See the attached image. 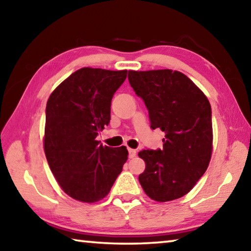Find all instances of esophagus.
Wrapping results in <instances>:
<instances>
[{
    "mask_svg": "<svg viewBox=\"0 0 251 251\" xmlns=\"http://www.w3.org/2000/svg\"><path fill=\"white\" fill-rule=\"evenodd\" d=\"M129 158L132 159L135 157V154H137V151H135L134 149H129Z\"/></svg>",
    "mask_w": 251,
    "mask_h": 251,
    "instance_id": "1",
    "label": "esophagus"
}]
</instances>
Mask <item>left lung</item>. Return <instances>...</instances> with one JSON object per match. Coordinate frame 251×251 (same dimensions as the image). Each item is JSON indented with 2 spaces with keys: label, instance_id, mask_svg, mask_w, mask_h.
I'll return each mask as SVG.
<instances>
[{
  "label": "left lung",
  "instance_id": "obj_1",
  "mask_svg": "<svg viewBox=\"0 0 251 251\" xmlns=\"http://www.w3.org/2000/svg\"><path fill=\"white\" fill-rule=\"evenodd\" d=\"M128 79L149 111L151 128L166 133L162 149L139 152L146 162L139 181L152 200L166 202L181 198L195 187L210 162V103L179 71H129Z\"/></svg>",
  "mask_w": 251,
  "mask_h": 251
}]
</instances>
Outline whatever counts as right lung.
<instances>
[{
	"mask_svg": "<svg viewBox=\"0 0 251 251\" xmlns=\"http://www.w3.org/2000/svg\"><path fill=\"white\" fill-rule=\"evenodd\" d=\"M126 72L82 68L48 100L45 157L62 190L82 202L103 199L128 159L125 146L103 147L97 140L109 125L111 101Z\"/></svg>",
	"mask_w": 251,
	"mask_h": 251,
	"instance_id": "add662e5",
	"label": "right lung"
}]
</instances>
